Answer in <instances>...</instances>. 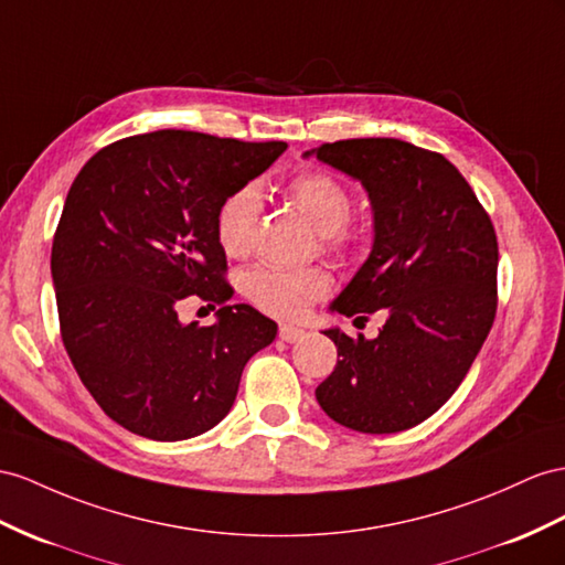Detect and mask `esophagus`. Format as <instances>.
<instances>
[{
  "label": "esophagus",
  "instance_id": "obj_1",
  "mask_svg": "<svg viewBox=\"0 0 565 565\" xmlns=\"http://www.w3.org/2000/svg\"><path fill=\"white\" fill-rule=\"evenodd\" d=\"M279 339L286 341V343H298V341L306 339V331L294 327V324H281L279 327Z\"/></svg>",
  "mask_w": 565,
  "mask_h": 565
}]
</instances>
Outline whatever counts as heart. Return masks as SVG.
Instances as JSON below:
<instances>
[{
  "instance_id": "heart-1",
  "label": "heart",
  "mask_w": 565,
  "mask_h": 565,
  "mask_svg": "<svg viewBox=\"0 0 565 565\" xmlns=\"http://www.w3.org/2000/svg\"><path fill=\"white\" fill-rule=\"evenodd\" d=\"M286 198L306 220L320 231L324 250L339 257L358 248L360 234L349 224L353 210L351 191L343 181L322 169L300 171L286 183ZM259 220V195L243 185L231 193L216 210V241L228 257H245L255 243ZM243 291L259 310L281 320H298L312 302L331 291V277L322 267L286 269L277 265H257L243 277Z\"/></svg>"
}]
</instances>
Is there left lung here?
<instances>
[{
  "label": "left lung",
  "mask_w": 565,
  "mask_h": 565,
  "mask_svg": "<svg viewBox=\"0 0 565 565\" xmlns=\"http://www.w3.org/2000/svg\"><path fill=\"white\" fill-rule=\"evenodd\" d=\"M310 154L363 183L374 214L370 257L331 310L355 320L386 312L377 339L324 331L339 360L315 388L317 403L355 431L411 429L454 396L494 324V224L439 152L353 138Z\"/></svg>",
  "instance_id": "1"
}]
</instances>
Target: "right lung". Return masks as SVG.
<instances>
[{"instance_id": "add662e5", "label": "right lung", "mask_w": 565, "mask_h": 565, "mask_svg": "<svg viewBox=\"0 0 565 565\" xmlns=\"http://www.w3.org/2000/svg\"><path fill=\"white\" fill-rule=\"evenodd\" d=\"M286 142L154 131L93 154L64 202L52 281L64 349L97 406L154 441L222 423L248 360L277 322L238 302L216 241L222 202L274 164ZM191 295L220 305L210 328L178 320Z\"/></svg>"}]
</instances>
